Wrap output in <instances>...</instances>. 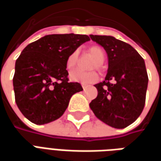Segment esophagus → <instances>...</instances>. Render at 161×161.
I'll return each instance as SVG.
<instances>
[{"label":"esophagus","mask_w":161,"mask_h":161,"mask_svg":"<svg viewBox=\"0 0 161 161\" xmlns=\"http://www.w3.org/2000/svg\"><path fill=\"white\" fill-rule=\"evenodd\" d=\"M82 87H83V89H84V90H85V89H86L88 86L86 85V84H82Z\"/></svg>","instance_id":"esophagus-1"}]
</instances>
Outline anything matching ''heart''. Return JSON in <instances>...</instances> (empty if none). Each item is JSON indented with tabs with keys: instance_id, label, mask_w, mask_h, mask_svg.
<instances>
[{
	"instance_id": "1",
	"label": "heart",
	"mask_w": 161,
	"mask_h": 161,
	"mask_svg": "<svg viewBox=\"0 0 161 161\" xmlns=\"http://www.w3.org/2000/svg\"><path fill=\"white\" fill-rule=\"evenodd\" d=\"M89 53L94 57L95 62L92 64L91 69H97L101 71L103 69V63L105 59V53L103 49L100 46H94L89 48ZM79 52L78 50H75L67 57L65 65L68 70H72L77 65L78 61ZM70 80L83 84H89L96 83L98 80V75L96 71H83L80 70H74L70 73Z\"/></svg>"
}]
</instances>
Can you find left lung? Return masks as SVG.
<instances>
[{"label": "left lung", "instance_id": "obj_1", "mask_svg": "<svg viewBox=\"0 0 161 161\" xmlns=\"http://www.w3.org/2000/svg\"><path fill=\"white\" fill-rule=\"evenodd\" d=\"M108 58L105 80L95 85L97 97L90 107L102 121L115 128L132 124L142 114L148 77L144 59L130 45L112 36L91 35Z\"/></svg>", "mask_w": 161, "mask_h": 161}]
</instances>
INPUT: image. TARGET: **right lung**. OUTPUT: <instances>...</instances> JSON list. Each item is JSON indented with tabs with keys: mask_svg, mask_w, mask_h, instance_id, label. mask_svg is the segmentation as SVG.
I'll use <instances>...</instances> for the list:
<instances>
[{
	"mask_svg": "<svg viewBox=\"0 0 161 161\" xmlns=\"http://www.w3.org/2000/svg\"><path fill=\"white\" fill-rule=\"evenodd\" d=\"M91 40L88 35L51 34L25 47L15 63L13 78L16 104L34 124L58 119L71 96L83 91L79 83L69 82L67 57Z\"/></svg>",
	"mask_w": 161,
	"mask_h": 161,
	"instance_id": "add662e5",
	"label": "right lung"
}]
</instances>
